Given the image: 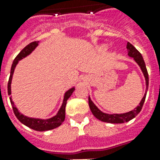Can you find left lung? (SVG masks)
<instances>
[{"label": "left lung", "mask_w": 160, "mask_h": 160, "mask_svg": "<svg viewBox=\"0 0 160 160\" xmlns=\"http://www.w3.org/2000/svg\"><path fill=\"white\" fill-rule=\"evenodd\" d=\"M127 49H128V55L130 57H133V59L135 61V62L137 63L139 67L141 68L142 73L144 74L145 80H146V91L148 89V73L147 68H146V64H145L143 57L141 56V54L137 49L134 48V46L131 44L130 42H128L127 43ZM146 96H147V92L144 94V96L142 98V99L140 102V104L137 107L134 108V110L126 112V113H122V114H107L104 113L103 111H101L94 104L92 101L91 100L90 97L88 98V103H89V107L91 109L92 113L93 114L95 118L98 119V120L102 121V122H109V123H123V122H127L128 121L132 120L133 118H135L140 112H141L143 104H144L145 99H146Z\"/></svg>", "instance_id": "1"}]
</instances>
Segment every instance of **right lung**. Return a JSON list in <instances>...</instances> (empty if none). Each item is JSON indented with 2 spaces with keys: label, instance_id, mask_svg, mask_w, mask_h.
<instances>
[{
  "label": "right lung",
  "instance_id": "add662e5",
  "mask_svg": "<svg viewBox=\"0 0 160 160\" xmlns=\"http://www.w3.org/2000/svg\"><path fill=\"white\" fill-rule=\"evenodd\" d=\"M38 42H39L38 41H37V42H31L28 45H26L19 53V55L16 56L15 59L13 60L12 67H11V72H10L8 84V95H11V83H12L13 72H14V69H15L17 64H18V62H19L20 60H22L23 58H25L27 56H29L30 54L32 52L34 49H36L37 46L38 45ZM74 89H75V87H73L72 88H70L69 90L67 91L65 94H64L62 104V106L59 109L58 112L56 113V116H54V117L50 118H48V119H40V118H33L26 117L25 115H23L22 113H20L19 110L17 109V107L15 106V104H14V103H13V101L12 99V96L9 98H10V102H11V104H12L13 112L15 114L16 118H18V120L20 122H22L26 126H27L30 128H32L34 130L47 131L50 130V129H54L56 128L59 127L60 125L63 122V121L65 119V108H66L67 100L72 95Z\"/></svg>",
  "mask_w": 160,
  "mask_h": 160
}]
</instances>
